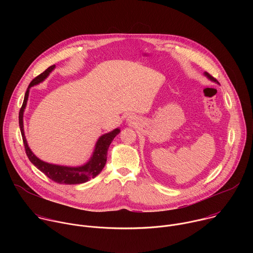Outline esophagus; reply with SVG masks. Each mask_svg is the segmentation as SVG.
<instances>
[{"label":"esophagus","mask_w":253,"mask_h":253,"mask_svg":"<svg viewBox=\"0 0 253 253\" xmlns=\"http://www.w3.org/2000/svg\"><path fill=\"white\" fill-rule=\"evenodd\" d=\"M130 119H131V117H130Z\"/></svg>","instance_id":"1"}]
</instances>
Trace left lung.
<instances>
[{
	"label": "left lung",
	"instance_id": "1",
	"mask_svg": "<svg viewBox=\"0 0 253 253\" xmlns=\"http://www.w3.org/2000/svg\"><path fill=\"white\" fill-rule=\"evenodd\" d=\"M204 75H205V76H206V77H207L208 79H210L211 81H214V82H217V80H216V79H215L214 77H212V76H211L210 74H208V73H207V72H205V73H204ZM217 83H218V82H217Z\"/></svg>",
	"mask_w": 253,
	"mask_h": 253
}]
</instances>
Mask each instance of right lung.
Segmentation results:
<instances>
[{
    "instance_id": "1",
    "label": "right lung",
    "mask_w": 253,
    "mask_h": 253,
    "mask_svg": "<svg viewBox=\"0 0 253 253\" xmlns=\"http://www.w3.org/2000/svg\"><path fill=\"white\" fill-rule=\"evenodd\" d=\"M55 65L50 66L48 69H46L42 74L36 77L29 85L25 97H24V102L23 105L20 109L19 112V124H20V129H21V134L23 137V142H24V146L26 150V154L29 158V160L37 167L40 171H42L47 177L52 179L53 181L59 183V184H80L87 182L88 180L91 178L96 177L104 168L106 161H107V151L108 148H109L111 142L115 138L117 134L120 133V129H114L113 131L106 133L102 135L95 145V150L93 152V155L91 159L84 165L78 166V167H68V166H61V165H55V164H50L47 162H44L40 160L38 157H36L35 154L31 151V149L28 146V143L25 137L24 133V125H23V115H24V110L27 105L28 97H29V91L30 88L34 85H37L41 82H43L51 73V72L54 70Z\"/></svg>"
}]
</instances>
